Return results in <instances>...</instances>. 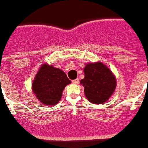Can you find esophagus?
<instances>
[{
	"mask_svg": "<svg viewBox=\"0 0 148 148\" xmlns=\"http://www.w3.org/2000/svg\"><path fill=\"white\" fill-rule=\"evenodd\" d=\"M72 83L74 84H78L79 83H80V79L79 78H77V79H75V80H72Z\"/></svg>",
	"mask_w": 148,
	"mask_h": 148,
	"instance_id": "obj_1",
	"label": "esophagus"
}]
</instances>
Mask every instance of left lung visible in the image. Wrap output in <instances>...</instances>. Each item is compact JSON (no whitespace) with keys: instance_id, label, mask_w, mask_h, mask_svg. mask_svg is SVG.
Segmentation results:
<instances>
[{"instance_id":"8db88e82","label":"left lung","mask_w":148,"mask_h":148,"mask_svg":"<svg viewBox=\"0 0 148 148\" xmlns=\"http://www.w3.org/2000/svg\"><path fill=\"white\" fill-rule=\"evenodd\" d=\"M84 74L80 84L88 100L93 104L105 102L116 87V80L109 68L101 62L90 63L86 65Z\"/></svg>"}]
</instances>
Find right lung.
I'll return each instance as SVG.
<instances>
[{"label": "right lung", "instance_id": "obj_1", "mask_svg": "<svg viewBox=\"0 0 148 148\" xmlns=\"http://www.w3.org/2000/svg\"><path fill=\"white\" fill-rule=\"evenodd\" d=\"M70 84L64 72L43 64L34 77L32 88L40 101L47 105H55L62 98L64 87Z\"/></svg>", "mask_w": 148, "mask_h": 148}]
</instances>
